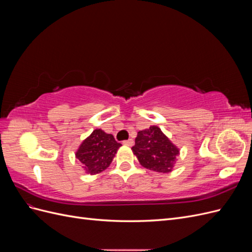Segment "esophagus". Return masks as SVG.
<instances>
[{
  "label": "esophagus",
  "mask_w": 252,
  "mask_h": 252,
  "mask_svg": "<svg viewBox=\"0 0 252 252\" xmlns=\"http://www.w3.org/2000/svg\"><path fill=\"white\" fill-rule=\"evenodd\" d=\"M133 140L132 139H129V140H127V141H124L123 142V144L124 145H126V146H132V145H133Z\"/></svg>",
  "instance_id": "34e87169"
}]
</instances>
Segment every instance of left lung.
Masks as SVG:
<instances>
[{
  "mask_svg": "<svg viewBox=\"0 0 252 252\" xmlns=\"http://www.w3.org/2000/svg\"><path fill=\"white\" fill-rule=\"evenodd\" d=\"M131 149L143 167L163 173L172 171L180 154L179 148L158 126H150L139 131Z\"/></svg>",
  "mask_w": 252,
  "mask_h": 252,
  "instance_id": "1",
  "label": "left lung"
}]
</instances>
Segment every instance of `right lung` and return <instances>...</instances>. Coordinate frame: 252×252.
Wrapping results in <instances>:
<instances>
[{
	"label": "right lung",
	"mask_w": 252,
	"mask_h": 252,
	"mask_svg": "<svg viewBox=\"0 0 252 252\" xmlns=\"http://www.w3.org/2000/svg\"><path fill=\"white\" fill-rule=\"evenodd\" d=\"M121 146L112 134L106 133L102 129H95L82 142L75 152V158L83 165L86 173L93 175L109 167Z\"/></svg>",
	"instance_id": "add662e5"
}]
</instances>
